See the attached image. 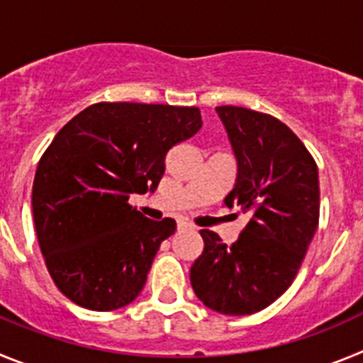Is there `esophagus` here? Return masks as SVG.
Here are the masks:
<instances>
[{"instance_id":"obj_1","label":"esophagus","mask_w":363,"mask_h":363,"mask_svg":"<svg viewBox=\"0 0 363 363\" xmlns=\"http://www.w3.org/2000/svg\"><path fill=\"white\" fill-rule=\"evenodd\" d=\"M176 227H178V230H185V229H189L191 225H189V223H185V221H178V225Z\"/></svg>"}]
</instances>
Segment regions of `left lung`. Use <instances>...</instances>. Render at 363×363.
Masks as SVG:
<instances>
[{
  "instance_id": "1",
  "label": "left lung",
  "mask_w": 363,
  "mask_h": 363,
  "mask_svg": "<svg viewBox=\"0 0 363 363\" xmlns=\"http://www.w3.org/2000/svg\"><path fill=\"white\" fill-rule=\"evenodd\" d=\"M216 112L238 160L225 205L251 220L229 247L213 230H200L203 252L192 264L191 284L209 309L243 316L271 306L296 278L320 220L318 167L271 114L234 105Z\"/></svg>"
}]
</instances>
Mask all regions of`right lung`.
Here are the masks:
<instances>
[{
	"label": "right lung",
	"mask_w": 363,
	"mask_h": 363,
	"mask_svg": "<svg viewBox=\"0 0 363 363\" xmlns=\"http://www.w3.org/2000/svg\"><path fill=\"white\" fill-rule=\"evenodd\" d=\"M198 107L99 101L72 118L38 163L32 213L45 265L76 306L125 307L176 230L129 203L158 187L167 152L200 130Z\"/></svg>",
	"instance_id": "right-lung-1"
}]
</instances>
